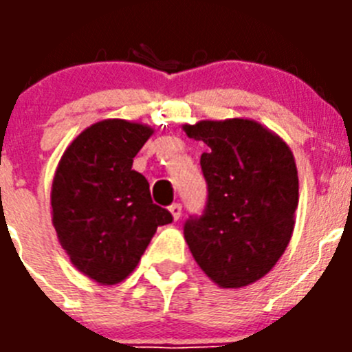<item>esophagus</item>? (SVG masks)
Returning <instances> with one entry per match:
<instances>
[{
	"label": "esophagus",
	"mask_w": 352,
	"mask_h": 352,
	"mask_svg": "<svg viewBox=\"0 0 352 352\" xmlns=\"http://www.w3.org/2000/svg\"><path fill=\"white\" fill-rule=\"evenodd\" d=\"M169 211L173 214V220H179V217H182V204L174 203L173 206H169Z\"/></svg>",
	"instance_id": "obj_1"
}]
</instances>
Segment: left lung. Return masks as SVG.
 I'll list each match as a JSON object with an SVG mask.
<instances>
[{
	"label": "left lung",
	"mask_w": 352,
	"mask_h": 352,
	"mask_svg": "<svg viewBox=\"0 0 352 352\" xmlns=\"http://www.w3.org/2000/svg\"><path fill=\"white\" fill-rule=\"evenodd\" d=\"M183 130L208 146L201 155L206 210L186 220V245L219 287L254 284L280 259L294 231L300 183L291 148L247 118L203 120Z\"/></svg>",
	"instance_id": "8db88e82"
}]
</instances>
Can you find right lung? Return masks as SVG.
Segmentation results:
<instances>
[{"mask_svg": "<svg viewBox=\"0 0 352 352\" xmlns=\"http://www.w3.org/2000/svg\"><path fill=\"white\" fill-rule=\"evenodd\" d=\"M155 130L102 120L68 144L51 188L52 226L70 263L91 280L114 285L138 268L158 226L173 222L151 201L149 183L132 169Z\"/></svg>", "mask_w": 352, "mask_h": 352, "instance_id": "add662e5", "label": "right lung"}]
</instances>
